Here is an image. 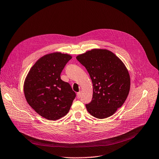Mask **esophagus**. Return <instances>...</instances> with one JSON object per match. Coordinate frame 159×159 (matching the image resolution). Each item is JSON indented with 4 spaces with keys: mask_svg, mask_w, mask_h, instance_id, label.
<instances>
[{
    "mask_svg": "<svg viewBox=\"0 0 159 159\" xmlns=\"http://www.w3.org/2000/svg\"><path fill=\"white\" fill-rule=\"evenodd\" d=\"M81 92H78V93H77V98H78V99H80V97H81Z\"/></svg>",
    "mask_w": 159,
    "mask_h": 159,
    "instance_id": "1",
    "label": "esophagus"
}]
</instances>
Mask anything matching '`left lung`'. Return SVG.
Masks as SVG:
<instances>
[{"label":"left lung","mask_w":159,"mask_h":159,"mask_svg":"<svg viewBox=\"0 0 159 159\" xmlns=\"http://www.w3.org/2000/svg\"><path fill=\"white\" fill-rule=\"evenodd\" d=\"M76 59L86 68L93 84L92 101L86 104L93 116H111L124 104L129 95L130 79L123 62L106 49H92Z\"/></svg>","instance_id":"left-lung-1"}]
</instances>
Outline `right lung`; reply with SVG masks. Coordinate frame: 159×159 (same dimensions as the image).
<instances>
[{"mask_svg":"<svg viewBox=\"0 0 159 159\" xmlns=\"http://www.w3.org/2000/svg\"><path fill=\"white\" fill-rule=\"evenodd\" d=\"M72 56L60 52L41 57L30 69L23 91L28 104L40 116L56 120L67 114L76 97L60 74Z\"/></svg>","mask_w":159,"mask_h":159,"instance_id":"add662e5","label":"right lung"}]
</instances>
